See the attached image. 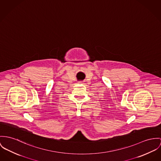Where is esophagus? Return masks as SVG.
I'll return each instance as SVG.
<instances>
[{"label":"esophagus","instance_id":"34e87169","mask_svg":"<svg viewBox=\"0 0 161 161\" xmlns=\"http://www.w3.org/2000/svg\"><path fill=\"white\" fill-rule=\"evenodd\" d=\"M78 83H80V84H83V81H78Z\"/></svg>","mask_w":161,"mask_h":161}]
</instances>
